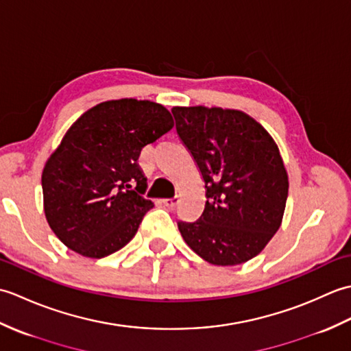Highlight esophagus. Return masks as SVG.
<instances>
[{
  "label": "esophagus",
  "instance_id": "obj_1",
  "mask_svg": "<svg viewBox=\"0 0 351 351\" xmlns=\"http://www.w3.org/2000/svg\"><path fill=\"white\" fill-rule=\"evenodd\" d=\"M161 204L164 206H167V208H175L178 204H180V197L175 196V197H171V199H162Z\"/></svg>",
  "mask_w": 351,
  "mask_h": 351
}]
</instances>
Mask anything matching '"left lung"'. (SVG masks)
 <instances>
[{
    "mask_svg": "<svg viewBox=\"0 0 351 351\" xmlns=\"http://www.w3.org/2000/svg\"><path fill=\"white\" fill-rule=\"evenodd\" d=\"M176 132L205 182V208L178 221L189 247L213 265L247 263L282 225L288 173L273 137L240 110L173 107Z\"/></svg>",
    "mask_w": 351,
    "mask_h": 351,
    "instance_id": "left-lung-1",
    "label": "left lung"
}]
</instances>
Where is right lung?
Segmentation results:
<instances>
[{"label": "right lung", "instance_id": "right-lung-1", "mask_svg": "<svg viewBox=\"0 0 351 351\" xmlns=\"http://www.w3.org/2000/svg\"><path fill=\"white\" fill-rule=\"evenodd\" d=\"M171 128L166 107L132 98L101 102L72 123L42 171L45 217L66 247L99 259L132 240L154 206L137 160Z\"/></svg>", "mask_w": 351, "mask_h": 351}]
</instances>
